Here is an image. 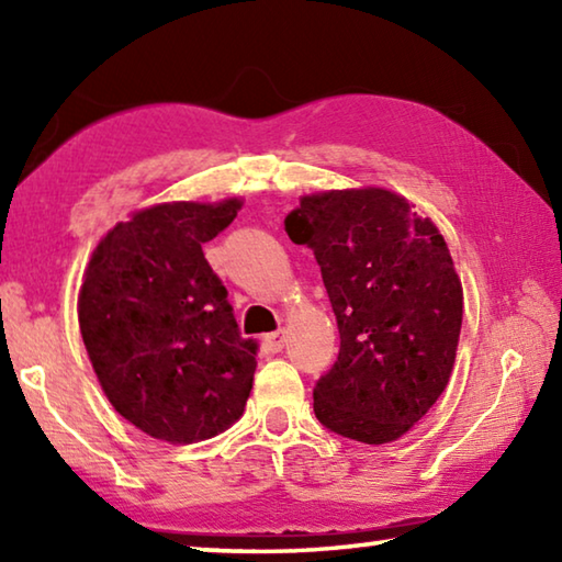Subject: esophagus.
Masks as SVG:
<instances>
[{
	"instance_id": "1",
	"label": "esophagus",
	"mask_w": 562,
	"mask_h": 562,
	"mask_svg": "<svg viewBox=\"0 0 562 562\" xmlns=\"http://www.w3.org/2000/svg\"><path fill=\"white\" fill-rule=\"evenodd\" d=\"M262 347H265V351H270V355H278V351L284 349V331H272V335H265Z\"/></svg>"
}]
</instances>
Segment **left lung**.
<instances>
[{
    "mask_svg": "<svg viewBox=\"0 0 562 562\" xmlns=\"http://www.w3.org/2000/svg\"><path fill=\"white\" fill-rule=\"evenodd\" d=\"M284 231L315 252L339 327L317 418L361 443L402 439L449 384L459 349L463 288L443 235L376 186L302 195Z\"/></svg>",
    "mask_w": 562,
    "mask_h": 562,
    "instance_id": "obj_1",
    "label": "left lung"
}]
</instances>
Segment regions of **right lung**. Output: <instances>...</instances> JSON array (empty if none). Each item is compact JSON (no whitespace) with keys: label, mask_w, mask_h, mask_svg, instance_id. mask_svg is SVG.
Returning <instances> with one entry per match:
<instances>
[{"label":"right lung","mask_w":562,"mask_h":562,"mask_svg":"<svg viewBox=\"0 0 562 562\" xmlns=\"http://www.w3.org/2000/svg\"><path fill=\"white\" fill-rule=\"evenodd\" d=\"M243 207L173 201L133 211L93 247L79 327L103 394L154 439H213L245 412L258 345L237 331L203 243Z\"/></svg>","instance_id":"add662e5"}]
</instances>
